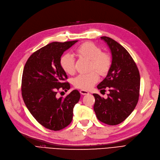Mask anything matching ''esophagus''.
Masks as SVG:
<instances>
[{"label":"esophagus","mask_w":160,"mask_h":160,"mask_svg":"<svg viewBox=\"0 0 160 160\" xmlns=\"http://www.w3.org/2000/svg\"><path fill=\"white\" fill-rule=\"evenodd\" d=\"M80 93L82 94V95H88V94L89 93V92H88V91H86V90H81L80 91Z\"/></svg>","instance_id":"34e87169"}]
</instances>
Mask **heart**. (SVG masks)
Segmentation results:
<instances>
[{"label":"heart","mask_w":160,"mask_h":160,"mask_svg":"<svg viewBox=\"0 0 160 160\" xmlns=\"http://www.w3.org/2000/svg\"><path fill=\"white\" fill-rule=\"evenodd\" d=\"M76 53L80 58L90 61V71L95 70L98 74L102 76L108 73L111 66V58L107 52H102V49L98 45L92 42L84 43L77 49ZM59 63L62 70L67 74H73L74 73L75 61L70 55L67 53L62 55ZM97 73L92 72L89 74L78 75L73 79L72 84L78 89L90 90L99 80V76Z\"/></svg>","instance_id":"heart-1"}]
</instances>
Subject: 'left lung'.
I'll use <instances>...</instances> for the list:
<instances>
[{"instance_id": "obj_1", "label": "left lung", "mask_w": 160, "mask_h": 160, "mask_svg": "<svg viewBox=\"0 0 160 160\" xmlns=\"http://www.w3.org/2000/svg\"><path fill=\"white\" fill-rule=\"evenodd\" d=\"M108 45L112 55L111 66L98 89L109 93L104 99L93 93V109L98 119L109 125L125 121L137 105L140 95V78L138 67L129 52L121 45L109 37H101Z\"/></svg>"}]
</instances>
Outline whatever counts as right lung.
<instances>
[{
    "mask_svg": "<svg viewBox=\"0 0 160 160\" xmlns=\"http://www.w3.org/2000/svg\"><path fill=\"white\" fill-rule=\"evenodd\" d=\"M78 41L52 42L35 51L23 68L22 96L27 108L36 121L51 131H60L72 120L73 108L80 98L74 90L63 98H58L60 90L70 86L66 72L60 66L63 52Z\"/></svg>",
    "mask_w": 160,
    "mask_h": 160,
    "instance_id": "right-lung-1",
    "label": "right lung"
}]
</instances>
